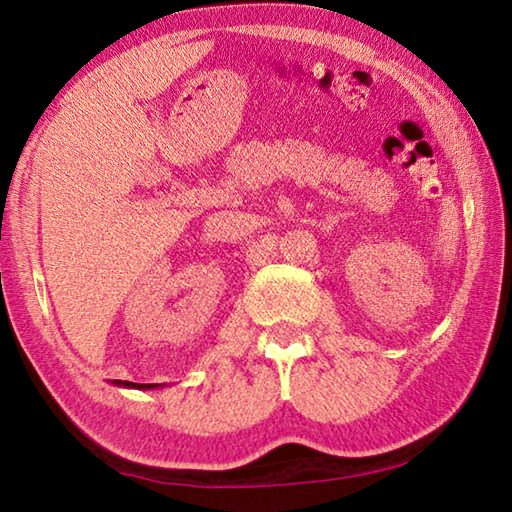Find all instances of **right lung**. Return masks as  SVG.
Wrapping results in <instances>:
<instances>
[{
  "label": "right lung",
  "instance_id": "obj_1",
  "mask_svg": "<svg viewBox=\"0 0 512 512\" xmlns=\"http://www.w3.org/2000/svg\"><path fill=\"white\" fill-rule=\"evenodd\" d=\"M115 386H124V388H137V391H151V388H158V384H133V381H121V379H112Z\"/></svg>",
  "mask_w": 512,
  "mask_h": 512
}]
</instances>
